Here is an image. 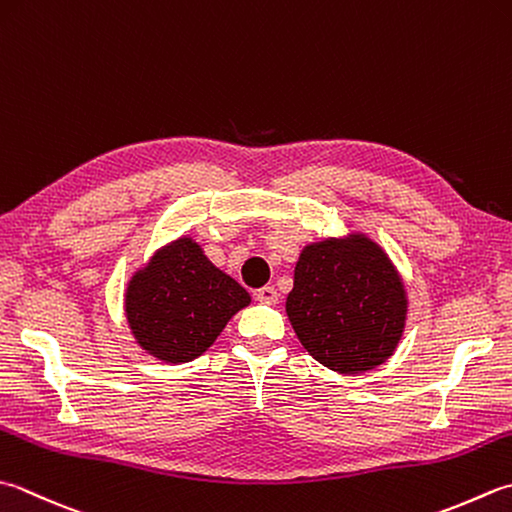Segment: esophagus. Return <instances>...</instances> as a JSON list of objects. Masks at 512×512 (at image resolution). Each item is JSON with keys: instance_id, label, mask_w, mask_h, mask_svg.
I'll return each instance as SVG.
<instances>
[{"instance_id": "34e87169", "label": "esophagus", "mask_w": 512, "mask_h": 512, "mask_svg": "<svg viewBox=\"0 0 512 512\" xmlns=\"http://www.w3.org/2000/svg\"><path fill=\"white\" fill-rule=\"evenodd\" d=\"M253 297L257 299V302H262V304H275L279 295H277V290L273 286H264V288H257L255 293H253Z\"/></svg>"}]
</instances>
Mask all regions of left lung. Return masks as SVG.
I'll use <instances>...</instances> for the list:
<instances>
[{"label": "left lung", "instance_id": "left-lung-1", "mask_svg": "<svg viewBox=\"0 0 512 512\" xmlns=\"http://www.w3.org/2000/svg\"><path fill=\"white\" fill-rule=\"evenodd\" d=\"M286 315L299 342L337 373L384 364L406 324V290L388 255L364 235L302 250Z\"/></svg>", "mask_w": 512, "mask_h": 512}]
</instances>
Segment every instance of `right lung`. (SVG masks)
Listing matches in <instances>:
<instances>
[{
  "mask_svg": "<svg viewBox=\"0 0 512 512\" xmlns=\"http://www.w3.org/2000/svg\"><path fill=\"white\" fill-rule=\"evenodd\" d=\"M248 304L246 288L210 264L190 237L155 253L126 290V317L137 344L170 364L202 355Z\"/></svg>",
  "mask_w": 512,
  "mask_h": 512,
  "instance_id": "1",
  "label": "right lung"
}]
</instances>
